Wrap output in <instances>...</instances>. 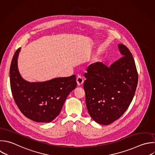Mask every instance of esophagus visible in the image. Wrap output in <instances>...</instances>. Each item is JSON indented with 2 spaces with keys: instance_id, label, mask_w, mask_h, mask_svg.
Returning a JSON list of instances; mask_svg holds the SVG:
<instances>
[{
  "instance_id": "obj_1",
  "label": "esophagus",
  "mask_w": 155,
  "mask_h": 155,
  "mask_svg": "<svg viewBox=\"0 0 155 155\" xmlns=\"http://www.w3.org/2000/svg\"><path fill=\"white\" fill-rule=\"evenodd\" d=\"M77 84L78 86H81L84 84V78L81 76H78L76 79Z\"/></svg>"
}]
</instances>
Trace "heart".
I'll use <instances>...</instances> for the list:
<instances>
[{
	"instance_id": "b5f03b06",
	"label": "heart",
	"mask_w": 155,
	"mask_h": 155,
	"mask_svg": "<svg viewBox=\"0 0 155 155\" xmlns=\"http://www.w3.org/2000/svg\"><path fill=\"white\" fill-rule=\"evenodd\" d=\"M100 61V59L99 58H96L93 61V63L94 64H97Z\"/></svg>"
}]
</instances>
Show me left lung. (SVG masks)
Returning <instances> with one entry per match:
<instances>
[{"instance_id":"8db88e82","label":"left lung","mask_w":155,"mask_h":155,"mask_svg":"<svg viewBox=\"0 0 155 155\" xmlns=\"http://www.w3.org/2000/svg\"><path fill=\"white\" fill-rule=\"evenodd\" d=\"M122 56L108 67L101 62L89 65L84 76L85 102L89 114L98 124L108 125L127 110L134 97L138 75L128 48L118 44Z\"/></svg>"}]
</instances>
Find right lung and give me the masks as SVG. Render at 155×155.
Instances as JSON below:
<instances>
[{
  "mask_svg": "<svg viewBox=\"0 0 155 155\" xmlns=\"http://www.w3.org/2000/svg\"><path fill=\"white\" fill-rule=\"evenodd\" d=\"M20 51L21 48L15 52L10 70L11 90L15 102L28 119L37 122H50L59 114L67 96L76 87V76L45 82H28L18 70Z\"/></svg>",
  "mask_w": 155,
  "mask_h": 155,
  "instance_id": "right-lung-1",
  "label": "right lung"
}]
</instances>
